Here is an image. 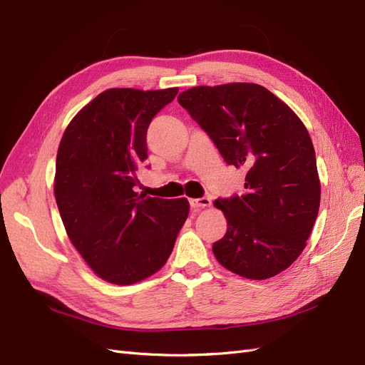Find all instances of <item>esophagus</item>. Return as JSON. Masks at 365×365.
<instances>
[{
  "instance_id": "1",
  "label": "esophagus",
  "mask_w": 365,
  "mask_h": 365,
  "mask_svg": "<svg viewBox=\"0 0 365 365\" xmlns=\"http://www.w3.org/2000/svg\"><path fill=\"white\" fill-rule=\"evenodd\" d=\"M210 198H207V197H202V198H192V200H190V205H191V207H194V209H203V207H209L210 206Z\"/></svg>"
}]
</instances>
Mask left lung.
Wrapping results in <instances>:
<instances>
[{
	"mask_svg": "<svg viewBox=\"0 0 365 365\" xmlns=\"http://www.w3.org/2000/svg\"><path fill=\"white\" fill-rule=\"evenodd\" d=\"M229 165L247 168L245 192L215 200L227 221L214 242L229 272L264 280L307 247L322 185L307 127L287 103L256 83L195 86L178 97Z\"/></svg>",
	"mask_w": 365,
	"mask_h": 365,
	"instance_id": "left-lung-1",
	"label": "left lung"
}]
</instances>
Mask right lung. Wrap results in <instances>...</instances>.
<instances>
[{
	"label": "right lung",
	"mask_w": 365,
	"mask_h": 365,
	"mask_svg": "<svg viewBox=\"0 0 365 365\" xmlns=\"http://www.w3.org/2000/svg\"><path fill=\"white\" fill-rule=\"evenodd\" d=\"M179 88H112L65 128L54 197L68 238L100 279L132 285L165 265L190 214L186 198L138 194L147 128Z\"/></svg>",
	"instance_id": "1"
}]
</instances>
